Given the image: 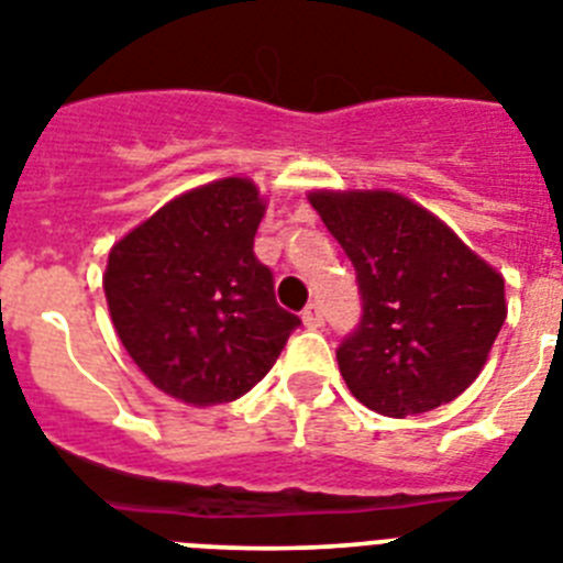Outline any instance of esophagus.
<instances>
[{
  "instance_id": "obj_1",
  "label": "esophagus",
  "mask_w": 563,
  "mask_h": 563,
  "mask_svg": "<svg viewBox=\"0 0 563 563\" xmlns=\"http://www.w3.org/2000/svg\"><path fill=\"white\" fill-rule=\"evenodd\" d=\"M301 319H305V324L310 330H316V328H321V324H324V313H321L319 305H307L305 313H301Z\"/></svg>"
}]
</instances>
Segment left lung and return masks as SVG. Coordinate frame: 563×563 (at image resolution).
<instances>
[{"mask_svg":"<svg viewBox=\"0 0 563 563\" xmlns=\"http://www.w3.org/2000/svg\"><path fill=\"white\" fill-rule=\"evenodd\" d=\"M310 205L362 292V321L335 350L350 393L390 419L459 398L507 319L504 278L430 210L390 190H316Z\"/></svg>","mask_w":563,"mask_h":563,"instance_id":"left-lung-1","label":"left lung"}]
</instances>
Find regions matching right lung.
<instances>
[{
	"instance_id": "obj_1",
	"label": "right lung",
	"mask_w": 563,
	"mask_h": 563,
	"mask_svg": "<svg viewBox=\"0 0 563 563\" xmlns=\"http://www.w3.org/2000/svg\"><path fill=\"white\" fill-rule=\"evenodd\" d=\"M262 216L256 185L230 176L176 196L110 250L113 328L144 376L185 405L253 390L301 324L253 253Z\"/></svg>"
}]
</instances>
